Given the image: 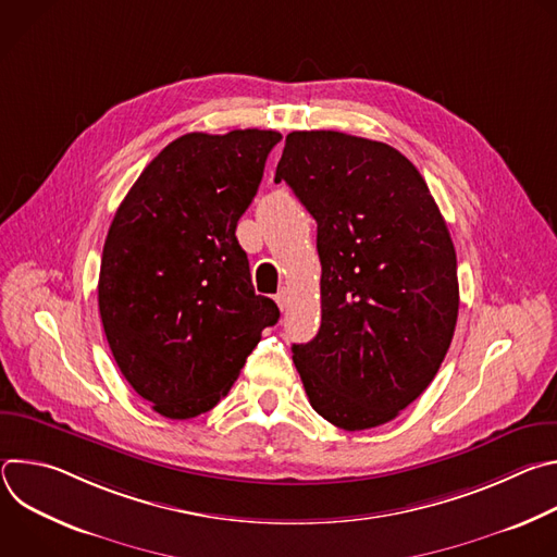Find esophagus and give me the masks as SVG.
Here are the masks:
<instances>
[{"label":"esophagus","instance_id":"esophagus-1","mask_svg":"<svg viewBox=\"0 0 557 557\" xmlns=\"http://www.w3.org/2000/svg\"><path fill=\"white\" fill-rule=\"evenodd\" d=\"M275 301H277V306H280V310H286L288 308V304H290V290L284 286V288H280V293L275 295Z\"/></svg>","mask_w":557,"mask_h":557}]
</instances>
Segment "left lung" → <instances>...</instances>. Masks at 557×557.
<instances>
[{"label":"left lung","instance_id":"left-lung-1","mask_svg":"<svg viewBox=\"0 0 557 557\" xmlns=\"http://www.w3.org/2000/svg\"><path fill=\"white\" fill-rule=\"evenodd\" d=\"M275 181L317 222L322 326L293 346L308 401L348 432L383 425L419 399L454 337L447 224L419 170L379 140L290 132Z\"/></svg>","mask_w":557,"mask_h":557}]
</instances>
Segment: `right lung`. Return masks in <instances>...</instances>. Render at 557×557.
I'll use <instances>...</instances> for the list:
<instances>
[{"label": "right lung", "instance_id": "obj_1", "mask_svg": "<svg viewBox=\"0 0 557 557\" xmlns=\"http://www.w3.org/2000/svg\"><path fill=\"white\" fill-rule=\"evenodd\" d=\"M280 140L273 129L185 134L143 170L110 224L103 331L121 374L168 419L209 412L280 320L235 237Z\"/></svg>", "mask_w": 557, "mask_h": 557}]
</instances>
